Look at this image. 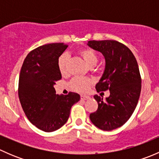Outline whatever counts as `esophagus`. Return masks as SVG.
<instances>
[{"label":"esophagus","instance_id":"1","mask_svg":"<svg viewBox=\"0 0 159 159\" xmlns=\"http://www.w3.org/2000/svg\"><path fill=\"white\" fill-rule=\"evenodd\" d=\"M89 96L88 95H81V100H87L89 98Z\"/></svg>","mask_w":159,"mask_h":159}]
</instances>
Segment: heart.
<instances>
[{"label": "heart", "instance_id": "heart-1", "mask_svg": "<svg viewBox=\"0 0 159 159\" xmlns=\"http://www.w3.org/2000/svg\"><path fill=\"white\" fill-rule=\"evenodd\" d=\"M79 54L81 56L83 60L85 61L88 66L90 68L95 66L98 63V57L97 54L93 50L90 48H83L79 51ZM68 62V55L66 54H63L57 59V68L61 74L65 75L67 72V66ZM93 81L89 78H80L76 77L74 78L70 82V85L71 89L79 92H86L89 90L90 86L92 84Z\"/></svg>", "mask_w": 159, "mask_h": 159}]
</instances>
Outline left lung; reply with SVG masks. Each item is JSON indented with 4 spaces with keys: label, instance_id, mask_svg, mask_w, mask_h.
<instances>
[{
    "label": "left lung",
    "instance_id": "1",
    "mask_svg": "<svg viewBox=\"0 0 159 159\" xmlns=\"http://www.w3.org/2000/svg\"><path fill=\"white\" fill-rule=\"evenodd\" d=\"M87 44L102 53L105 60V70L95 89L98 92L110 91L105 100L94 96L98 107L90 119L98 129L111 131L122 126L137 106L142 89L139 65L131 50L118 41H89Z\"/></svg>",
    "mask_w": 159,
    "mask_h": 159
}]
</instances>
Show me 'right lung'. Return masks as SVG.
Masks as SVG:
<instances>
[{
    "label": "right lung",
    "mask_w": 159,
    "mask_h": 159,
    "mask_svg": "<svg viewBox=\"0 0 159 159\" xmlns=\"http://www.w3.org/2000/svg\"><path fill=\"white\" fill-rule=\"evenodd\" d=\"M68 48L64 43L40 46L24 61L19 76L18 96L28 120L38 129L56 131L68 121L70 108L80 100L77 93L56 94L54 85L61 79L57 59Z\"/></svg>",
    "instance_id": "1"
}]
</instances>
